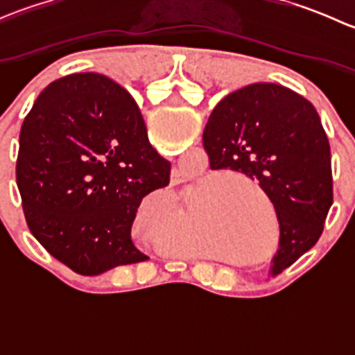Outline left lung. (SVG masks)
I'll list each match as a JSON object with an SVG mask.
<instances>
[{"label":"left lung","instance_id":"1","mask_svg":"<svg viewBox=\"0 0 355 355\" xmlns=\"http://www.w3.org/2000/svg\"><path fill=\"white\" fill-rule=\"evenodd\" d=\"M202 144L213 170L257 180L273 202L280 249L271 275L316 244L333 204L331 155L320 114L306 98L280 84L245 85L214 106Z\"/></svg>","mask_w":355,"mask_h":355}]
</instances>
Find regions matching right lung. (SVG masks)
<instances>
[{
	"label": "right lung",
	"instance_id": "add662e5",
	"mask_svg": "<svg viewBox=\"0 0 355 355\" xmlns=\"http://www.w3.org/2000/svg\"><path fill=\"white\" fill-rule=\"evenodd\" d=\"M170 170L132 96L101 73L51 82L20 130L17 185L28 228L84 277L149 259L132 242V223Z\"/></svg>",
	"mask_w": 355,
	"mask_h": 355
}]
</instances>
